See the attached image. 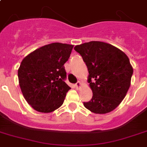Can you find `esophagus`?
<instances>
[{
  "label": "esophagus",
  "mask_w": 147,
  "mask_h": 147,
  "mask_svg": "<svg viewBox=\"0 0 147 147\" xmlns=\"http://www.w3.org/2000/svg\"><path fill=\"white\" fill-rule=\"evenodd\" d=\"M81 82H80V81H78V82H76V84H75V86H76V88H80V87H81Z\"/></svg>",
  "instance_id": "34e87169"
}]
</instances>
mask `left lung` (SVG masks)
Listing matches in <instances>:
<instances>
[{
  "instance_id": "obj_1",
  "label": "left lung",
  "mask_w": 147,
  "mask_h": 147,
  "mask_svg": "<svg viewBox=\"0 0 147 147\" xmlns=\"http://www.w3.org/2000/svg\"><path fill=\"white\" fill-rule=\"evenodd\" d=\"M74 49L88 67V82L93 93L90 101L83 105L98 114L113 111L131 86L133 67L128 57L114 46L100 41L77 45Z\"/></svg>"
}]
</instances>
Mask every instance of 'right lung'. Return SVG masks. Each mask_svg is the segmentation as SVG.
I'll return each mask as SVG.
<instances>
[{"mask_svg":"<svg viewBox=\"0 0 147 147\" xmlns=\"http://www.w3.org/2000/svg\"><path fill=\"white\" fill-rule=\"evenodd\" d=\"M73 45L53 43L28 54L22 61L18 77L23 96L35 110L51 113L62 105L71 89L65 83L64 65Z\"/></svg>","mask_w":147,"mask_h":147,"instance_id":"obj_1","label":"right lung"}]
</instances>
